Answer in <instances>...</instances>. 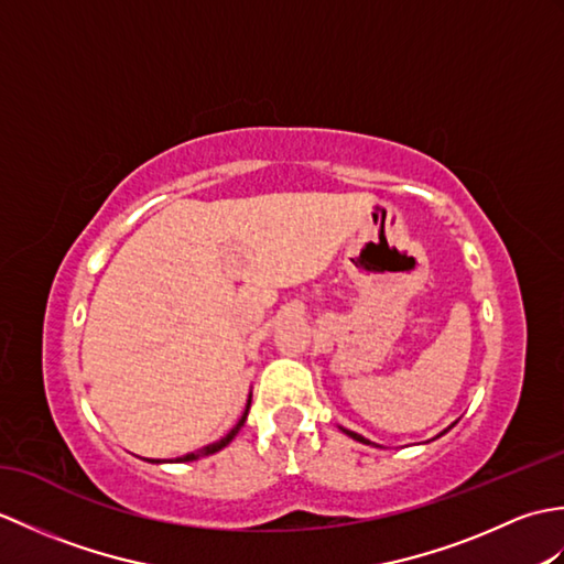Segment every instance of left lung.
Segmentation results:
<instances>
[{
    "label": "left lung",
    "instance_id": "8db88e82",
    "mask_svg": "<svg viewBox=\"0 0 564 564\" xmlns=\"http://www.w3.org/2000/svg\"><path fill=\"white\" fill-rule=\"evenodd\" d=\"M451 426H453V424H451ZM451 426H448V429H451ZM448 429H446V431H448ZM341 431H344L346 436H351L354 441H361V443H368V446H376V443H370V441H368V438H364L361 434H356V431H349V429H341ZM446 431H443V434H446ZM438 436H441V434H438Z\"/></svg>",
    "mask_w": 564,
    "mask_h": 564
}]
</instances>
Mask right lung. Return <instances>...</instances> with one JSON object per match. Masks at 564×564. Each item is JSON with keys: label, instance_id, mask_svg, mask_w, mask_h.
<instances>
[{"label": "right lung", "instance_id": "add662e5", "mask_svg": "<svg viewBox=\"0 0 564 564\" xmlns=\"http://www.w3.org/2000/svg\"><path fill=\"white\" fill-rule=\"evenodd\" d=\"M249 404H251V394H249V400H247V410H245V414H242V419H239V422L230 429V434H225L220 441H215V443H208V446H203V448H198L196 453H186V455H182V458H176V460H170V463H191V460H198V458H203V455H213V453H218V451H223L227 443H230L237 434H239V429L245 426V419H247V412H249ZM150 463H162V460H150Z\"/></svg>", "mask_w": 564, "mask_h": 564}]
</instances>
